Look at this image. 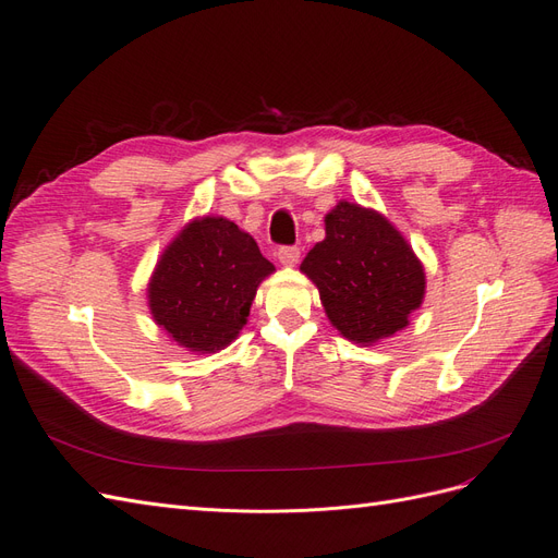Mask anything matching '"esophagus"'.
<instances>
[{
  "label": "esophagus",
  "instance_id": "esophagus-1",
  "mask_svg": "<svg viewBox=\"0 0 558 558\" xmlns=\"http://www.w3.org/2000/svg\"><path fill=\"white\" fill-rule=\"evenodd\" d=\"M277 258H279L281 265L293 267V265L300 263V248H298V246H281V248L277 251Z\"/></svg>",
  "mask_w": 558,
  "mask_h": 558
}]
</instances>
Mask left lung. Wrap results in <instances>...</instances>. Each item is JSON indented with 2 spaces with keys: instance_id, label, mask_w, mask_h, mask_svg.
<instances>
[{
  "instance_id": "left-lung-1",
  "label": "left lung",
  "mask_w": 558,
  "mask_h": 558,
  "mask_svg": "<svg viewBox=\"0 0 558 558\" xmlns=\"http://www.w3.org/2000/svg\"><path fill=\"white\" fill-rule=\"evenodd\" d=\"M300 269L316 283L332 326L356 344L402 330L426 291L424 267L402 234L351 202L326 216V240Z\"/></svg>"
}]
</instances>
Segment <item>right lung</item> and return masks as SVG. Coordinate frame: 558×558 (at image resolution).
Wrapping results in <instances>:
<instances>
[{
  "mask_svg": "<svg viewBox=\"0 0 558 558\" xmlns=\"http://www.w3.org/2000/svg\"><path fill=\"white\" fill-rule=\"evenodd\" d=\"M269 272L275 265L251 234L221 216L197 218L167 246L150 277V314L181 347L214 353L238 337Z\"/></svg>",
  "mask_w": 558,
  "mask_h": 558,
  "instance_id": "add662e5",
  "label": "right lung"
}]
</instances>
